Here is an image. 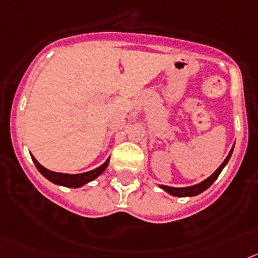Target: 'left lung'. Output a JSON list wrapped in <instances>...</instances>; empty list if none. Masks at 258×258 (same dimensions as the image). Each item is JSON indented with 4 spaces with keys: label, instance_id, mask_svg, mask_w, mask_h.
<instances>
[{
    "label": "left lung",
    "instance_id": "1",
    "mask_svg": "<svg viewBox=\"0 0 258 258\" xmlns=\"http://www.w3.org/2000/svg\"><path fill=\"white\" fill-rule=\"evenodd\" d=\"M232 151H234V147H232L231 152L228 153V156L226 157V160L223 161L222 165H221V166L216 170V172H214L212 176H209L208 179H205L204 182L199 183V184H196V185H192V187H184V188H174V187H167V185H160V187L162 188V189H165L166 192H169L170 195H172V196H179V197L196 196V195L201 194V192H204L205 189H208V188H209L213 183L216 182V179L218 178V175L221 174V171L223 170V167L226 166V163H227L228 160H230V157H231V154H232Z\"/></svg>",
    "mask_w": 258,
    "mask_h": 258
}]
</instances>
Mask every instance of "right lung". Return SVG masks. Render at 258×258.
Listing matches in <instances>:
<instances>
[{
    "instance_id": "obj_1",
    "label": "right lung",
    "mask_w": 258,
    "mask_h": 258,
    "mask_svg": "<svg viewBox=\"0 0 258 258\" xmlns=\"http://www.w3.org/2000/svg\"><path fill=\"white\" fill-rule=\"evenodd\" d=\"M32 160L33 162H35L37 170H39V171L41 172L42 175L45 176L48 180H50V182L54 183V184L64 185V187H70V188L80 187V185L91 182V180L97 178L100 174H102V172L105 171V169L107 167V165H109V160H107L104 165H101V166L97 167V169L92 170V171L83 172V174H62V172L50 171V170L41 166V165L35 160V157H32Z\"/></svg>"
}]
</instances>
